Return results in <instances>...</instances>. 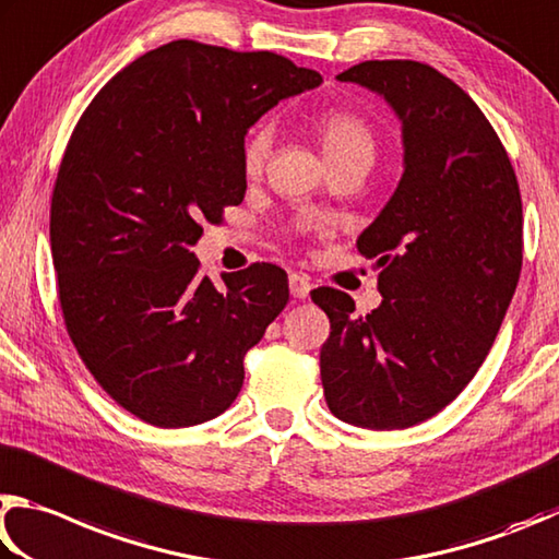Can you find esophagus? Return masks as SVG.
<instances>
[{"label": "esophagus", "instance_id": "34e87169", "mask_svg": "<svg viewBox=\"0 0 559 559\" xmlns=\"http://www.w3.org/2000/svg\"><path fill=\"white\" fill-rule=\"evenodd\" d=\"M289 292H292V297L307 299L309 292H311L309 277H305V274H299V272H292L289 274Z\"/></svg>", "mask_w": 559, "mask_h": 559}]
</instances>
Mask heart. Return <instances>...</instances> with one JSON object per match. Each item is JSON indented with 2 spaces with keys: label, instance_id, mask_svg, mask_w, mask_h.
Instances as JSON below:
<instances>
[{
  "label": "heart",
  "instance_id": "b5f03b06",
  "mask_svg": "<svg viewBox=\"0 0 559 559\" xmlns=\"http://www.w3.org/2000/svg\"><path fill=\"white\" fill-rule=\"evenodd\" d=\"M321 150H324L329 164H344V162H364L373 164L376 156V136L373 130L360 120V117L334 110L319 117L317 122ZM274 132L267 122L252 127L250 134L242 142V169L248 176H258L272 150Z\"/></svg>",
  "mask_w": 559,
  "mask_h": 559
}]
</instances>
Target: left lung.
<instances>
[{
	"instance_id": "8db88e82",
	"label": "left lung",
	"mask_w": 559,
	"mask_h": 559,
	"mask_svg": "<svg viewBox=\"0 0 559 559\" xmlns=\"http://www.w3.org/2000/svg\"><path fill=\"white\" fill-rule=\"evenodd\" d=\"M338 81L393 107L405 171L356 242L380 270V307L358 317L346 292H311L331 321L321 383L344 423L405 429L452 403L493 346L521 277V189L486 115L432 66L366 61Z\"/></svg>"
}]
</instances>
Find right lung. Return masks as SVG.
Listing matches in <instances>:
<instances>
[{"mask_svg":"<svg viewBox=\"0 0 559 559\" xmlns=\"http://www.w3.org/2000/svg\"><path fill=\"white\" fill-rule=\"evenodd\" d=\"M321 75L270 51L164 44L81 115L51 199L58 301L78 356L127 413L191 427L238 397L242 358L287 307L270 262L201 277V223L242 203V142Z\"/></svg>","mask_w":559,"mask_h":559,"instance_id":"1","label":"right lung"}]
</instances>
